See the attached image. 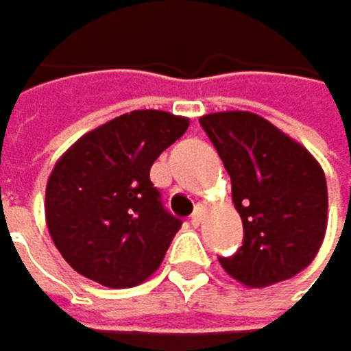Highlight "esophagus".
I'll return each mask as SVG.
<instances>
[{
    "mask_svg": "<svg viewBox=\"0 0 351 351\" xmlns=\"http://www.w3.org/2000/svg\"><path fill=\"white\" fill-rule=\"evenodd\" d=\"M189 221H191V226H198V223L202 221V208H196V210H193V215L189 217Z\"/></svg>",
    "mask_w": 351,
    "mask_h": 351,
    "instance_id": "34e87169",
    "label": "esophagus"
}]
</instances>
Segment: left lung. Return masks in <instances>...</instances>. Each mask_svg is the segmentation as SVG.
I'll list each match as a JSON object with an SVG mask.
<instances>
[{
	"label": "left lung",
	"instance_id": "1",
	"mask_svg": "<svg viewBox=\"0 0 351 351\" xmlns=\"http://www.w3.org/2000/svg\"><path fill=\"white\" fill-rule=\"evenodd\" d=\"M232 181L243 245L219 256L228 275L264 288L300 273L324 241L328 189L313 155L266 119L232 110L200 119Z\"/></svg>",
	"mask_w": 351,
	"mask_h": 351
}]
</instances>
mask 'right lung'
Masks as SVG:
<instances>
[{"instance_id": "right-lung-1", "label": "right lung", "mask_w": 351, "mask_h": 351, "mask_svg": "<svg viewBox=\"0 0 351 351\" xmlns=\"http://www.w3.org/2000/svg\"><path fill=\"white\" fill-rule=\"evenodd\" d=\"M189 121L132 110L76 141L46 185V223L76 273L132 288L158 271L181 219L162 202L149 170Z\"/></svg>"}]
</instances>
